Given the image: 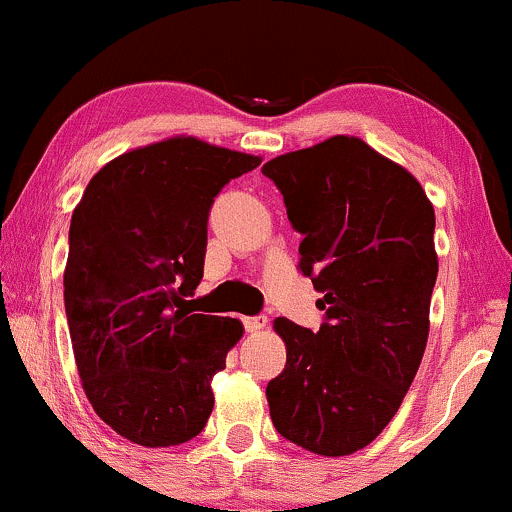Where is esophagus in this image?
Masks as SVG:
<instances>
[{"mask_svg": "<svg viewBox=\"0 0 512 512\" xmlns=\"http://www.w3.org/2000/svg\"><path fill=\"white\" fill-rule=\"evenodd\" d=\"M268 318L266 316H246L244 318V328L249 330V333H258V330L266 328Z\"/></svg>", "mask_w": 512, "mask_h": 512, "instance_id": "1", "label": "esophagus"}]
</instances>
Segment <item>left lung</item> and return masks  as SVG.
I'll use <instances>...</instances> for the list:
<instances>
[{
	"label": "left lung",
	"mask_w": 512,
	"mask_h": 512,
	"mask_svg": "<svg viewBox=\"0 0 512 512\" xmlns=\"http://www.w3.org/2000/svg\"><path fill=\"white\" fill-rule=\"evenodd\" d=\"M302 234L299 268L326 323L275 318L287 364L268 383L287 441L326 458L369 446L400 410L429 340L436 215L422 184L357 136H330L263 165Z\"/></svg>",
	"instance_id": "obj_1"
}]
</instances>
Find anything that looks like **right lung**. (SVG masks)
I'll use <instances>...</instances> for the list:
<instances>
[{
  "label": "right lung",
  "mask_w": 512,
  "mask_h": 512,
  "mask_svg": "<svg viewBox=\"0 0 512 512\" xmlns=\"http://www.w3.org/2000/svg\"><path fill=\"white\" fill-rule=\"evenodd\" d=\"M258 155L196 136L126 150L74 208L64 306L81 386L110 429L143 448L191 441L213 412L210 381L244 335L230 316L191 314L208 210Z\"/></svg>",
  "instance_id": "add662e5"
}]
</instances>
